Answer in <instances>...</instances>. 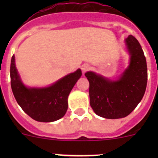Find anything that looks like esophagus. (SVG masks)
Here are the masks:
<instances>
[{"mask_svg":"<svg viewBox=\"0 0 158 158\" xmlns=\"http://www.w3.org/2000/svg\"><path fill=\"white\" fill-rule=\"evenodd\" d=\"M89 69H90V66L88 64H84V65H81V70L83 73L87 72Z\"/></svg>","mask_w":158,"mask_h":158,"instance_id":"obj_1","label":"esophagus"}]
</instances>
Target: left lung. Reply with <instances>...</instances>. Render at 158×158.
Returning <instances> with one entry per match:
<instances>
[{"label": "left lung", "mask_w": 158, "mask_h": 158, "mask_svg": "<svg viewBox=\"0 0 158 158\" xmlns=\"http://www.w3.org/2000/svg\"><path fill=\"white\" fill-rule=\"evenodd\" d=\"M125 43L131 60L118 80L111 81L91 71L85 73L89 81L90 105L96 115L103 118L113 119L127 116L146 92L147 65L142 47L131 35Z\"/></svg>", "instance_id": "8db88e82"}]
</instances>
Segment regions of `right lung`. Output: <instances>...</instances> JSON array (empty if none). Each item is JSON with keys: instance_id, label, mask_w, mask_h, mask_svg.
Masks as SVG:
<instances>
[{"instance_id": "obj_1", "label": "right lung", "mask_w": 158, "mask_h": 158, "mask_svg": "<svg viewBox=\"0 0 158 158\" xmlns=\"http://www.w3.org/2000/svg\"><path fill=\"white\" fill-rule=\"evenodd\" d=\"M81 74L78 69L49 87L27 88L20 80L14 55L11 60V87L15 99L26 114L39 122H54L65 115L68 96Z\"/></svg>"}]
</instances>
